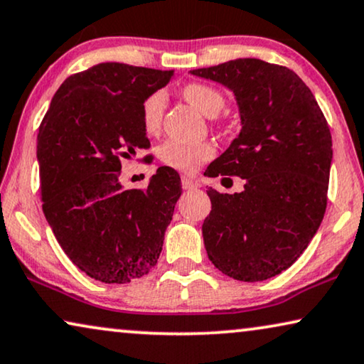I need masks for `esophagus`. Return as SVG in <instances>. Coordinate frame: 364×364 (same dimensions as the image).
<instances>
[{
	"label": "esophagus",
	"instance_id": "1",
	"mask_svg": "<svg viewBox=\"0 0 364 364\" xmlns=\"http://www.w3.org/2000/svg\"><path fill=\"white\" fill-rule=\"evenodd\" d=\"M200 187V183L195 181V178L188 176H182V188L183 191H193V188Z\"/></svg>",
	"mask_w": 364,
	"mask_h": 364
}]
</instances>
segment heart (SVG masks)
<instances>
[{
	"label": "heart",
	"instance_id": "obj_1",
	"mask_svg": "<svg viewBox=\"0 0 364 364\" xmlns=\"http://www.w3.org/2000/svg\"><path fill=\"white\" fill-rule=\"evenodd\" d=\"M183 97L191 105L203 113L205 117H217L225 105V98L217 88L203 83H188L183 87ZM166 107V95L162 92L152 93L143 105V124L147 133H156L161 128L162 114ZM213 156V147L203 144H183L178 141H167L161 147V159L173 169L192 172Z\"/></svg>",
	"mask_w": 364,
	"mask_h": 364
}]
</instances>
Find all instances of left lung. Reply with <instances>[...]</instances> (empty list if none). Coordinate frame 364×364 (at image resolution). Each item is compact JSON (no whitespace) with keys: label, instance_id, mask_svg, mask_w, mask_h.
<instances>
[{"label":"left lung","instance_id":"obj_1","mask_svg":"<svg viewBox=\"0 0 364 364\" xmlns=\"http://www.w3.org/2000/svg\"><path fill=\"white\" fill-rule=\"evenodd\" d=\"M191 73L233 92L241 123L238 138L205 171L245 178L240 193L207 191L208 259L236 281H266L297 261L322 223L333 157L328 124L287 67L236 59Z\"/></svg>","mask_w":364,"mask_h":364}]
</instances>
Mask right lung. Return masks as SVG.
Wrapping results in <instances>:
<instances>
[{"mask_svg":"<svg viewBox=\"0 0 364 364\" xmlns=\"http://www.w3.org/2000/svg\"><path fill=\"white\" fill-rule=\"evenodd\" d=\"M172 70L103 62L59 87L38 134L42 210L73 264L105 284L156 266L181 177L162 166L146 191L119 182L121 157L149 147L143 105Z\"/></svg>","mask_w":364,"mask_h":364,"instance_id":"obj_1","label":"right lung"}]
</instances>
